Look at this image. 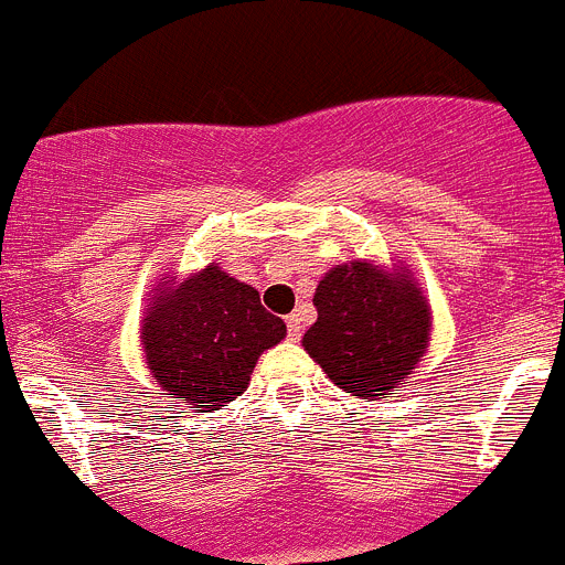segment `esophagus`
<instances>
[{"label": "esophagus", "instance_id": "34e87169", "mask_svg": "<svg viewBox=\"0 0 565 565\" xmlns=\"http://www.w3.org/2000/svg\"><path fill=\"white\" fill-rule=\"evenodd\" d=\"M286 324H288V335H291V339H299V335H302L305 322H302V317H299V313H291V317H286Z\"/></svg>", "mask_w": 565, "mask_h": 565}]
</instances>
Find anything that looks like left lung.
Instances as JSON below:
<instances>
[{
    "mask_svg": "<svg viewBox=\"0 0 565 565\" xmlns=\"http://www.w3.org/2000/svg\"><path fill=\"white\" fill-rule=\"evenodd\" d=\"M313 305L319 319L302 347L339 390L361 401L395 395L426 353L431 308L408 268L335 266L319 279Z\"/></svg>",
    "mask_w": 565,
    "mask_h": 565,
    "instance_id": "1",
    "label": "left lung"
}]
</instances>
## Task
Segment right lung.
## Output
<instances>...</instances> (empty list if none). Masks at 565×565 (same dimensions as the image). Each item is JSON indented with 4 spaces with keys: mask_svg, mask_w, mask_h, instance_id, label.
Here are the masks:
<instances>
[{
    "mask_svg": "<svg viewBox=\"0 0 565 565\" xmlns=\"http://www.w3.org/2000/svg\"><path fill=\"white\" fill-rule=\"evenodd\" d=\"M282 339L286 322L218 263L181 282L164 279L142 319L145 364L153 381L195 412L243 395L263 350Z\"/></svg>",
    "mask_w": 565,
    "mask_h": 565,
    "instance_id": "1",
    "label": "right lung"
}]
</instances>
